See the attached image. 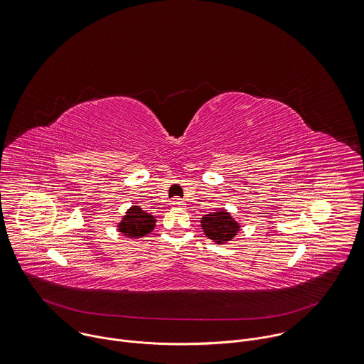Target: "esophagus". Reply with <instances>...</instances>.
<instances>
[{"mask_svg": "<svg viewBox=\"0 0 364 364\" xmlns=\"http://www.w3.org/2000/svg\"><path fill=\"white\" fill-rule=\"evenodd\" d=\"M185 203H183V199H181V198H172L171 199V206H173V208H182Z\"/></svg>", "mask_w": 364, "mask_h": 364, "instance_id": "obj_1", "label": "esophagus"}]
</instances>
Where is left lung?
<instances>
[{
  "mask_svg": "<svg viewBox=\"0 0 364 364\" xmlns=\"http://www.w3.org/2000/svg\"><path fill=\"white\" fill-rule=\"evenodd\" d=\"M200 223L205 235L216 243H225L233 239L239 230V225L225 210L205 215Z\"/></svg>",
  "mask_w": 364,
  "mask_h": 364,
  "instance_id": "obj_1",
  "label": "left lung"
}]
</instances>
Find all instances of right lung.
<instances>
[{
  "label": "right lung",
  "mask_w": 364,
  "mask_h": 364,
  "mask_svg": "<svg viewBox=\"0 0 364 364\" xmlns=\"http://www.w3.org/2000/svg\"><path fill=\"white\" fill-rule=\"evenodd\" d=\"M155 226V219L152 215L144 212L138 206H132L125 215L124 220L119 223V230L131 239L145 236L152 232Z\"/></svg>",
  "instance_id": "add662e5"
}]
</instances>
